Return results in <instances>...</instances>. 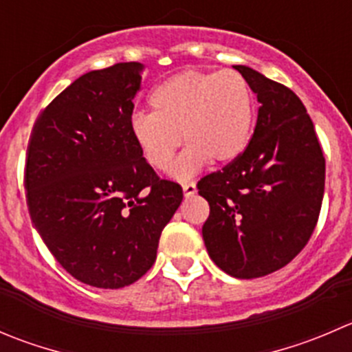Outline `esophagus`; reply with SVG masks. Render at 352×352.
Masks as SVG:
<instances>
[{
  "mask_svg": "<svg viewBox=\"0 0 352 352\" xmlns=\"http://www.w3.org/2000/svg\"><path fill=\"white\" fill-rule=\"evenodd\" d=\"M182 189H184V194L189 197V196H192L194 192H196V184H194V182H184Z\"/></svg>",
  "mask_w": 352,
  "mask_h": 352,
  "instance_id": "34e87169",
  "label": "esophagus"
}]
</instances>
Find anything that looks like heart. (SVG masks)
<instances>
[{
	"label": "heart",
	"instance_id": "obj_1",
	"mask_svg": "<svg viewBox=\"0 0 352 352\" xmlns=\"http://www.w3.org/2000/svg\"><path fill=\"white\" fill-rule=\"evenodd\" d=\"M151 113L131 118V135L142 158L166 172L182 144L173 173L187 179L210 160L228 163L248 146L254 127V98L234 70H186L160 82L149 94Z\"/></svg>",
	"mask_w": 352,
	"mask_h": 352
}]
</instances>
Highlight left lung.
Here are the masks:
<instances>
[{"instance_id":"left-lung-1","label":"left lung","mask_w":352,"mask_h":352,"mask_svg":"<svg viewBox=\"0 0 352 352\" xmlns=\"http://www.w3.org/2000/svg\"><path fill=\"white\" fill-rule=\"evenodd\" d=\"M235 70L259 101L244 151L197 182L210 204L204 245L235 278L280 270L305 249L322 210L325 156L302 101L244 65Z\"/></svg>"}]
</instances>
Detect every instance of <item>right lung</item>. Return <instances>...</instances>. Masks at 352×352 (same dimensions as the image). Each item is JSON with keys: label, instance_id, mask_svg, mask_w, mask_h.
Listing matches in <instances>:
<instances>
[{"label": "right lung", "instance_id": "add662e5", "mask_svg": "<svg viewBox=\"0 0 352 352\" xmlns=\"http://www.w3.org/2000/svg\"><path fill=\"white\" fill-rule=\"evenodd\" d=\"M141 68L129 61L78 77L44 108L27 146L34 227L61 267L93 287L139 280L184 197L131 135Z\"/></svg>", "mask_w": 352, "mask_h": 352}]
</instances>
